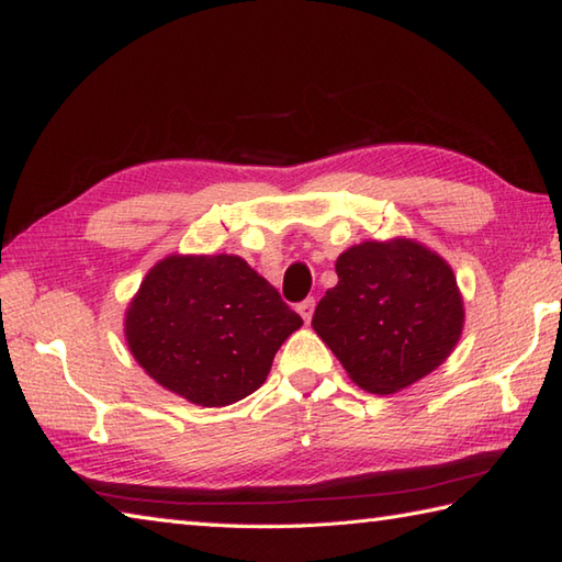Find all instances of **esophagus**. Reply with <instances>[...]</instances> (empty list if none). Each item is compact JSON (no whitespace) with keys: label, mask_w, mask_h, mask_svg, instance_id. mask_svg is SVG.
Returning a JSON list of instances; mask_svg holds the SVG:
<instances>
[{"label":"esophagus","mask_w":562,"mask_h":562,"mask_svg":"<svg viewBox=\"0 0 562 562\" xmlns=\"http://www.w3.org/2000/svg\"><path fill=\"white\" fill-rule=\"evenodd\" d=\"M314 306H316V302H314V300H304V302H300V304H296V312H300V316L304 318V322H306V324H310V322H312Z\"/></svg>","instance_id":"1"}]
</instances>
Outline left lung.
<instances>
[{
	"label": "left lung",
	"instance_id": "8db88e82",
	"mask_svg": "<svg viewBox=\"0 0 562 562\" xmlns=\"http://www.w3.org/2000/svg\"><path fill=\"white\" fill-rule=\"evenodd\" d=\"M338 284L314 331L358 387L392 394L436 370L463 334V296L448 262L412 238L366 240L336 260Z\"/></svg>",
	"mask_w": 562,
	"mask_h": 562
}]
</instances>
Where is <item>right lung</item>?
Segmentation results:
<instances>
[{"instance_id": "1", "label": "right lung", "mask_w": 562, "mask_h": 562, "mask_svg": "<svg viewBox=\"0 0 562 562\" xmlns=\"http://www.w3.org/2000/svg\"><path fill=\"white\" fill-rule=\"evenodd\" d=\"M138 366L200 406H226L266 382L302 316L238 256H168L126 310Z\"/></svg>"}]
</instances>
